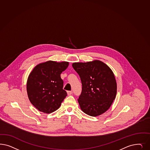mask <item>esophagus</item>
Returning <instances> with one entry per match:
<instances>
[{"label": "esophagus", "instance_id": "esophagus-1", "mask_svg": "<svg viewBox=\"0 0 150 150\" xmlns=\"http://www.w3.org/2000/svg\"><path fill=\"white\" fill-rule=\"evenodd\" d=\"M73 92L72 91H68L67 94L68 96H71Z\"/></svg>", "mask_w": 150, "mask_h": 150}]
</instances>
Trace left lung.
Masks as SVG:
<instances>
[{"label": "left lung", "mask_w": 150, "mask_h": 150, "mask_svg": "<svg viewBox=\"0 0 150 150\" xmlns=\"http://www.w3.org/2000/svg\"><path fill=\"white\" fill-rule=\"evenodd\" d=\"M72 66L82 84V93L78 99L81 110L89 116L102 115L116 97L117 84L114 73L99 60L74 62Z\"/></svg>", "instance_id": "obj_1"}]
</instances>
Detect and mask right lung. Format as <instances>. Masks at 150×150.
I'll return each mask as SVG.
<instances>
[{
  "instance_id": "1",
  "label": "right lung",
  "mask_w": 150,
  "mask_h": 150,
  "mask_svg": "<svg viewBox=\"0 0 150 150\" xmlns=\"http://www.w3.org/2000/svg\"><path fill=\"white\" fill-rule=\"evenodd\" d=\"M68 62L47 61L36 65L29 74L26 90L29 100L38 110L46 114L56 111L67 96L60 74Z\"/></svg>"
}]
</instances>
